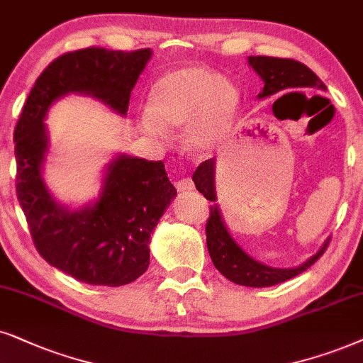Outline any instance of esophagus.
I'll use <instances>...</instances> for the list:
<instances>
[{
    "label": "esophagus",
    "instance_id": "34e87169",
    "mask_svg": "<svg viewBox=\"0 0 363 363\" xmlns=\"http://www.w3.org/2000/svg\"><path fill=\"white\" fill-rule=\"evenodd\" d=\"M176 187L179 192H189V191H194V182H192V179L184 177L176 182Z\"/></svg>",
    "mask_w": 363,
    "mask_h": 363
}]
</instances>
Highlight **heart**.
<instances>
[{"label":"heart","instance_id":"obj_1","mask_svg":"<svg viewBox=\"0 0 363 363\" xmlns=\"http://www.w3.org/2000/svg\"><path fill=\"white\" fill-rule=\"evenodd\" d=\"M238 110L240 91L231 82L204 67H179L150 86L139 127L154 137L186 127L187 147L211 152L229 134Z\"/></svg>","mask_w":363,"mask_h":363}]
</instances>
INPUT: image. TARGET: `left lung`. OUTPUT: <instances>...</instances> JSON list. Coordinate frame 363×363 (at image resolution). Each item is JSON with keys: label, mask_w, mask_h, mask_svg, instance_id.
Returning <instances> with one entry per match:
<instances>
[{"label": "left lung", "mask_w": 363, "mask_h": 363, "mask_svg": "<svg viewBox=\"0 0 363 363\" xmlns=\"http://www.w3.org/2000/svg\"><path fill=\"white\" fill-rule=\"evenodd\" d=\"M247 65L258 73L259 79L264 84L263 90L258 94V99L273 97L278 91L286 89L313 86V89L327 90L323 82L308 67L296 62V60L247 57ZM192 181H194L196 189L201 194H204L206 199L214 203L211 206L209 221L206 224V242H208L209 256L213 259L216 269L223 277H226L229 281L253 288L273 286V284L283 283L286 279L295 278L296 274L303 273L327 250L330 238L313 256H310L305 263L298 264L295 268H274V266L261 263L238 245L235 238L229 233L226 223H224L221 209L216 204V201H218V197H216V159L204 160L196 169V172L192 174Z\"/></svg>", "instance_id": "8db88e82"}]
</instances>
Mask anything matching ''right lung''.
I'll list each match as a JSON object with an SVG mask.
<instances>
[{"mask_svg": "<svg viewBox=\"0 0 363 363\" xmlns=\"http://www.w3.org/2000/svg\"><path fill=\"white\" fill-rule=\"evenodd\" d=\"M152 50L85 48L58 57L35 82L15 128L16 196L38 253L89 284L122 286L149 268L150 235L177 196L162 160L117 154L105 166L99 196L82 208L55 199L43 179L50 152L45 118L57 100L89 95L125 117Z\"/></svg>", "mask_w": 363, "mask_h": 363, "instance_id": "1", "label": "right lung"}]
</instances>
